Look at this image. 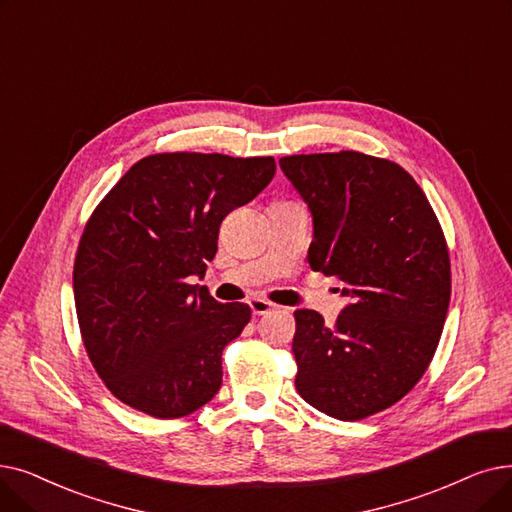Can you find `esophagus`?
Masks as SVG:
<instances>
[{
    "mask_svg": "<svg viewBox=\"0 0 512 512\" xmlns=\"http://www.w3.org/2000/svg\"><path fill=\"white\" fill-rule=\"evenodd\" d=\"M249 305H251V311H253V316H265V314H270V311L276 307L274 303H270V301H265V299H259V297H255V299H251L249 301Z\"/></svg>",
    "mask_w": 512,
    "mask_h": 512,
    "instance_id": "obj_1",
    "label": "esophagus"
}]
</instances>
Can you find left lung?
I'll return each instance as SVG.
<instances>
[{"mask_svg": "<svg viewBox=\"0 0 512 512\" xmlns=\"http://www.w3.org/2000/svg\"><path fill=\"white\" fill-rule=\"evenodd\" d=\"M278 163L311 213L309 268L347 299L332 326L295 311V387L316 410L360 420L399 402L433 360L452 293L446 238L391 161L345 150Z\"/></svg>", "mask_w": 512, "mask_h": 512, "instance_id": "obj_1", "label": "left lung"}]
</instances>
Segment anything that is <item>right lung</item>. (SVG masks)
<instances>
[{
	"label": "right lung",
	"instance_id": "obj_1",
	"mask_svg": "<svg viewBox=\"0 0 512 512\" xmlns=\"http://www.w3.org/2000/svg\"><path fill=\"white\" fill-rule=\"evenodd\" d=\"M272 157L171 152L133 165L85 226L73 270L83 345L106 387L154 418L192 414L221 387V351L251 320L203 278L224 217L272 182Z\"/></svg>",
	"mask_w": 512,
	"mask_h": 512
}]
</instances>
